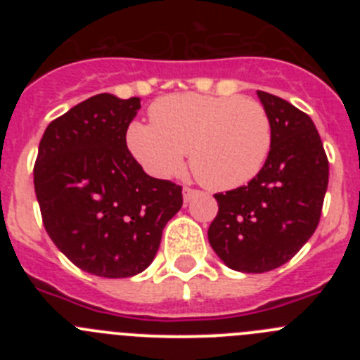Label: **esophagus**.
<instances>
[{
    "label": "esophagus",
    "instance_id": "1",
    "mask_svg": "<svg viewBox=\"0 0 360 360\" xmlns=\"http://www.w3.org/2000/svg\"><path fill=\"white\" fill-rule=\"evenodd\" d=\"M182 195H184V202L189 203L191 200L195 198V196H198V191H196V189H191V187H184Z\"/></svg>",
    "mask_w": 360,
    "mask_h": 360
}]
</instances>
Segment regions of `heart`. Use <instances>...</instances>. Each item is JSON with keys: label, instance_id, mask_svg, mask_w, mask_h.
<instances>
[{"label": "heart", "instance_id": "obj_1", "mask_svg": "<svg viewBox=\"0 0 360 360\" xmlns=\"http://www.w3.org/2000/svg\"><path fill=\"white\" fill-rule=\"evenodd\" d=\"M153 124L131 122L126 144L149 174L191 169L203 186L231 191L262 173L272 149V120L262 103L238 95H169L149 110Z\"/></svg>", "mask_w": 360, "mask_h": 360}]
</instances>
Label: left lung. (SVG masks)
I'll return each instance as SVG.
<instances>
[{"mask_svg": "<svg viewBox=\"0 0 360 360\" xmlns=\"http://www.w3.org/2000/svg\"><path fill=\"white\" fill-rule=\"evenodd\" d=\"M274 139L262 173L247 186L214 195L218 214L209 243L229 269L262 274L285 265L316 232L328 187V158L310 117L257 91Z\"/></svg>", "mask_w": 360, "mask_h": 360, "instance_id": "obj_1", "label": "left lung"}]
</instances>
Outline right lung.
<instances>
[{"label":"right lung","instance_id":"obj_1","mask_svg":"<svg viewBox=\"0 0 360 360\" xmlns=\"http://www.w3.org/2000/svg\"><path fill=\"white\" fill-rule=\"evenodd\" d=\"M141 98L98 94L52 120L39 142L34 187L49 236L73 265L101 278L148 269L182 187L144 173L126 146Z\"/></svg>","mask_w":360,"mask_h":360}]
</instances>
